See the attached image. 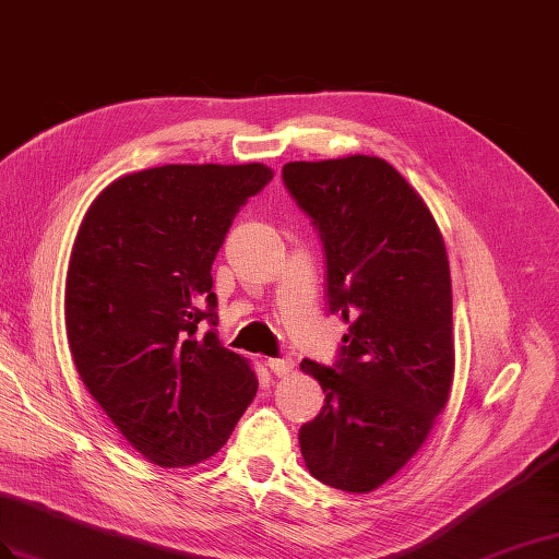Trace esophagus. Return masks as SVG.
<instances>
[{
    "instance_id": "obj_1",
    "label": "esophagus",
    "mask_w": 559,
    "mask_h": 559,
    "mask_svg": "<svg viewBox=\"0 0 559 559\" xmlns=\"http://www.w3.org/2000/svg\"><path fill=\"white\" fill-rule=\"evenodd\" d=\"M266 366H269L271 373L278 376V378L290 376L293 368H295L293 359H288V356H281V359H266Z\"/></svg>"
}]
</instances>
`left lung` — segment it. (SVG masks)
Listing matches in <instances>:
<instances>
[{"instance_id":"left-lung-1","label":"left lung","mask_w":559,"mask_h":559,"mask_svg":"<svg viewBox=\"0 0 559 559\" xmlns=\"http://www.w3.org/2000/svg\"><path fill=\"white\" fill-rule=\"evenodd\" d=\"M325 250V297L349 323L335 366L302 361L325 404L299 429L309 472L366 493L425 443L453 382L451 271L423 198L382 157L283 165Z\"/></svg>"}]
</instances>
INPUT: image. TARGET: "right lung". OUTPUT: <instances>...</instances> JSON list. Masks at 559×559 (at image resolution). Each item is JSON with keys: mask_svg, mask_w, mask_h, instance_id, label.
I'll list each match as a JSON object with an SVG mask.
<instances>
[{"mask_svg": "<svg viewBox=\"0 0 559 559\" xmlns=\"http://www.w3.org/2000/svg\"><path fill=\"white\" fill-rule=\"evenodd\" d=\"M266 165H163L112 181L84 214L66 278V333L84 388L160 467L207 461L257 394L217 337L212 262Z\"/></svg>", "mask_w": 559, "mask_h": 559, "instance_id": "obj_1", "label": "right lung"}]
</instances>
